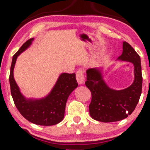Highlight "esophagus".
Returning a JSON list of instances; mask_svg holds the SVG:
<instances>
[{
	"mask_svg": "<svg viewBox=\"0 0 150 150\" xmlns=\"http://www.w3.org/2000/svg\"><path fill=\"white\" fill-rule=\"evenodd\" d=\"M76 80L77 81V82H78V84H80V85H82L84 82L85 77H84L83 70L82 69H79L76 72Z\"/></svg>",
	"mask_w": 150,
	"mask_h": 150,
	"instance_id": "34e87169",
	"label": "esophagus"
}]
</instances>
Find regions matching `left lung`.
I'll return each instance as SVG.
<instances>
[{
  "label": "left lung",
  "instance_id": "8db88e82",
  "mask_svg": "<svg viewBox=\"0 0 150 150\" xmlns=\"http://www.w3.org/2000/svg\"><path fill=\"white\" fill-rule=\"evenodd\" d=\"M118 59L134 65L135 79L128 88L111 89L103 80L100 70L90 68L87 70L85 85L92 94L89 114L98 121L110 123L124 119L133 112L140 99L142 85L140 56L128 43L123 42V53Z\"/></svg>",
  "mask_w": 150,
  "mask_h": 150
}]
</instances>
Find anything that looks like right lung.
<instances>
[{
    "instance_id": "right-lung-1",
    "label": "right lung",
    "mask_w": 150,
    "mask_h": 150,
    "mask_svg": "<svg viewBox=\"0 0 150 150\" xmlns=\"http://www.w3.org/2000/svg\"><path fill=\"white\" fill-rule=\"evenodd\" d=\"M33 40L32 38L24 43L13 57L9 77L11 95L19 112L31 123L40 125H56L63 119L67 99L78 84L75 73H62L46 97L40 99H26L15 81L13 70L18 56L31 45Z\"/></svg>"
}]
</instances>
